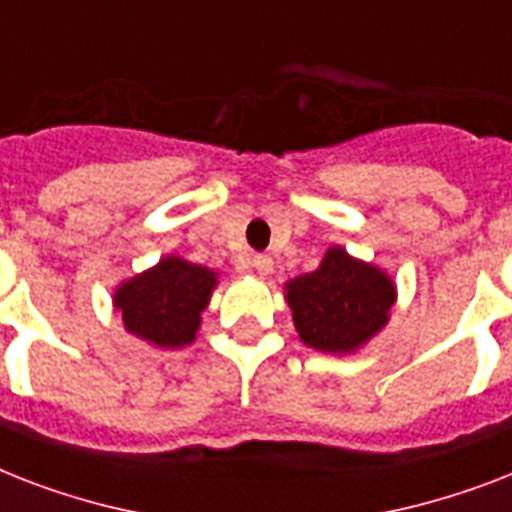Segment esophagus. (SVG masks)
Returning <instances> with one entry per match:
<instances>
[{
    "label": "esophagus",
    "mask_w": 512,
    "mask_h": 512,
    "mask_svg": "<svg viewBox=\"0 0 512 512\" xmlns=\"http://www.w3.org/2000/svg\"><path fill=\"white\" fill-rule=\"evenodd\" d=\"M249 265H252L260 276H271L273 273V260L268 255H255L249 260Z\"/></svg>",
    "instance_id": "1"
}]
</instances>
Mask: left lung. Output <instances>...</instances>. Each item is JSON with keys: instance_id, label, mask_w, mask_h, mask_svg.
<instances>
[{"instance_id": "left-lung-1", "label": "left lung", "mask_w": 512, "mask_h": 512, "mask_svg": "<svg viewBox=\"0 0 512 512\" xmlns=\"http://www.w3.org/2000/svg\"><path fill=\"white\" fill-rule=\"evenodd\" d=\"M289 308L300 340L324 353H353L390 319L396 284L372 263L327 249L316 271L287 281Z\"/></svg>"}]
</instances>
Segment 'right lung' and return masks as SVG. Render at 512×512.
I'll return each mask as SVG.
<instances>
[{
  "mask_svg": "<svg viewBox=\"0 0 512 512\" xmlns=\"http://www.w3.org/2000/svg\"><path fill=\"white\" fill-rule=\"evenodd\" d=\"M217 273L183 257H162L114 292L124 329L156 348H183L196 340L201 311L209 305Z\"/></svg>",
  "mask_w": 512,
  "mask_h": 512,
  "instance_id": "obj_1",
  "label": "right lung"
}]
</instances>
